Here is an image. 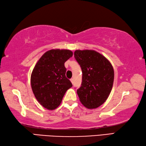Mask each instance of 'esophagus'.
<instances>
[{"label":"esophagus","instance_id":"obj_1","mask_svg":"<svg viewBox=\"0 0 146 146\" xmlns=\"http://www.w3.org/2000/svg\"><path fill=\"white\" fill-rule=\"evenodd\" d=\"M70 81L71 82V83L73 84V78H71L70 79Z\"/></svg>","mask_w":146,"mask_h":146}]
</instances>
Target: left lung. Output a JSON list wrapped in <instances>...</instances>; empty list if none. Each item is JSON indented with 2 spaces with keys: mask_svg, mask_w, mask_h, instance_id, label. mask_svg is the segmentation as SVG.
<instances>
[{
  "mask_svg": "<svg viewBox=\"0 0 146 146\" xmlns=\"http://www.w3.org/2000/svg\"><path fill=\"white\" fill-rule=\"evenodd\" d=\"M82 71L81 87L77 89L80 102L89 109L99 107L112 91L114 71L111 63L100 53L92 50L74 52Z\"/></svg>",
  "mask_w": 146,
  "mask_h": 146,
  "instance_id": "1",
  "label": "left lung"
}]
</instances>
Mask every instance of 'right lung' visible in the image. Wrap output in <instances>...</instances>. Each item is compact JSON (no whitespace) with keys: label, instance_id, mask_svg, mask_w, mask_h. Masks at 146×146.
<instances>
[{"label":"right lung","instance_id":"right-lung-1","mask_svg":"<svg viewBox=\"0 0 146 146\" xmlns=\"http://www.w3.org/2000/svg\"><path fill=\"white\" fill-rule=\"evenodd\" d=\"M73 56L69 50L52 49L42 55L33 70L31 83L36 100L48 110L60 105L67 90L72 87L66 77L64 63Z\"/></svg>","mask_w":146,"mask_h":146}]
</instances>
